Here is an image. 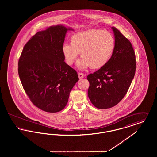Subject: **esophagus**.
<instances>
[{"label": "esophagus", "instance_id": "obj_1", "mask_svg": "<svg viewBox=\"0 0 157 157\" xmlns=\"http://www.w3.org/2000/svg\"><path fill=\"white\" fill-rule=\"evenodd\" d=\"M78 75V77H79V79H82V78H83L84 77V76H85L84 74H83V73H81V72H79Z\"/></svg>", "mask_w": 157, "mask_h": 157}]
</instances>
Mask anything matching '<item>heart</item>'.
Wrapping results in <instances>:
<instances>
[{
	"label": "heart",
	"mask_w": 157,
	"mask_h": 157,
	"mask_svg": "<svg viewBox=\"0 0 157 157\" xmlns=\"http://www.w3.org/2000/svg\"><path fill=\"white\" fill-rule=\"evenodd\" d=\"M115 49V39L107 30L92 29L78 32L70 38V44L62 46L66 63L71 66L80 53L76 66L81 70L90 67L99 69L109 62Z\"/></svg>",
	"instance_id": "b5f03b06"
}]
</instances>
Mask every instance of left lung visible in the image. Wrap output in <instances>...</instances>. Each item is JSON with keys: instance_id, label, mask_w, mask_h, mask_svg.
Returning a JSON list of instances; mask_svg holds the SVG:
<instances>
[{"instance_id": "1", "label": "left lung", "mask_w": 157, "mask_h": 157, "mask_svg": "<svg viewBox=\"0 0 157 157\" xmlns=\"http://www.w3.org/2000/svg\"><path fill=\"white\" fill-rule=\"evenodd\" d=\"M111 29L115 49L111 59L104 67L87 76L88 97L99 109L118 104L127 94L135 73V55L131 42L117 28Z\"/></svg>"}]
</instances>
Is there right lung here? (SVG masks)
Wrapping results in <instances>:
<instances>
[{
    "mask_svg": "<svg viewBox=\"0 0 157 157\" xmlns=\"http://www.w3.org/2000/svg\"><path fill=\"white\" fill-rule=\"evenodd\" d=\"M67 30L74 29L59 24L37 32L25 45L19 60L24 90L32 103L46 112L62 110L79 80L62 52Z\"/></svg>",
    "mask_w": 157,
    "mask_h": 157,
    "instance_id": "1",
    "label": "right lung"
}]
</instances>
